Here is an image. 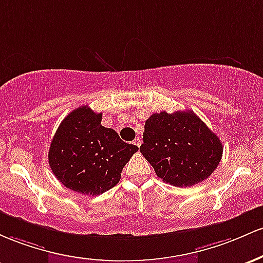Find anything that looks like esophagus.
I'll return each instance as SVG.
<instances>
[{
	"label": "esophagus",
	"mask_w": 263,
	"mask_h": 263,
	"mask_svg": "<svg viewBox=\"0 0 263 263\" xmlns=\"http://www.w3.org/2000/svg\"><path fill=\"white\" fill-rule=\"evenodd\" d=\"M133 144H134V145H137V146H140L141 139H140V138H135L134 141H133Z\"/></svg>",
	"instance_id": "esophagus-1"
}]
</instances>
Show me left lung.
<instances>
[{
  "label": "left lung",
  "instance_id": "obj_1",
  "mask_svg": "<svg viewBox=\"0 0 263 263\" xmlns=\"http://www.w3.org/2000/svg\"><path fill=\"white\" fill-rule=\"evenodd\" d=\"M140 152L164 182L193 186L214 173L222 156V143L191 110L150 116Z\"/></svg>",
  "mask_w": 263,
  "mask_h": 263
}]
</instances>
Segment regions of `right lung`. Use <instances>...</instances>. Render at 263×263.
I'll use <instances>...</instances> for the list:
<instances>
[{"label":"right lung","instance_id":"right-lung-1","mask_svg":"<svg viewBox=\"0 0 263 263\" xmlns=\"http://www.w3.org/2000/svg\"><path fill=\"white\" fill-rule=\"evenodd\" d=\"M100 123L102 113L88 105L77 108L62 120L49 146L55 178L84 195H100L116 186L123 167L139 149Z\"/></svg>","mask_w":263,"mask_h":263}]
</instances>
